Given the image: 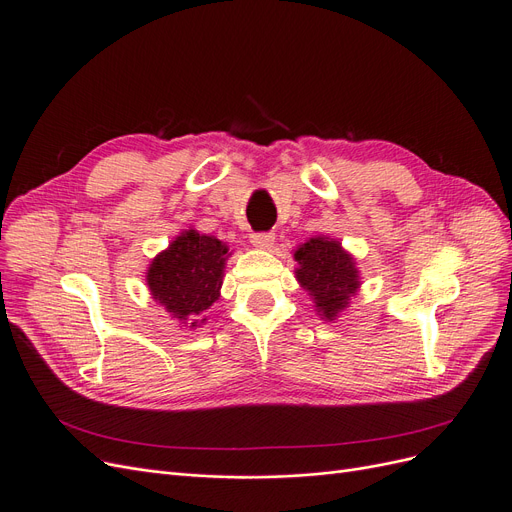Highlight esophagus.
<instances>
[{
  "instance_id": "esophagus-1",
  "label": "esophagus",
  "mask_w": 512,
  "mask_h": 512,
  "mask_svg": "<svg viewBox=\"0 0 512 512\" xmlns=\"http://www.w3.org/2000/svg\"><path fill=\"white\" fill-rule=\"evenodd\" d=\"M274 240H276V236L272 232H255V234H251V242L255 246H259V249H270V246L274 244Z\"/></svg>"
}]
</instances>
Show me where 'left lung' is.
<instances>
[{"mask_svg": "<svg viewBox=\"0 0 512 512\" xmlns=\"http://www.w3.org/2000/svg\"><path fill=\"white\" fill-rule=\"evenodd\" d=\"M295 259L299 261L295 270L299 285L310 291L320 316L333 320L361 285L354 259L342 244L329 238H310L295 251Z\"/></svg>", "mask_w": 512, "mask_h": 512, "instance_id": "8db88e82", "label": "left lung"}]
</instances>
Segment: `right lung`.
I'll return each mask as SVG.
<instances>
[{
    "label": "right lung",
    "mask_w": 512,
    "mask_h": 512,
    "mask_svg": "<svg viewBox=\"0 0 512 512\" xmlns=\"http://www.w3.org/2000/svg\"><path fill=\"white\" fill-rule=\"evenodd\" d=\"M225 257L227 246L221 240L189 230L151 261L149 291L175 318L196 327L219 297Z\"/></svg>",
    "instance_id": "obj_1"
}]
</instances>
